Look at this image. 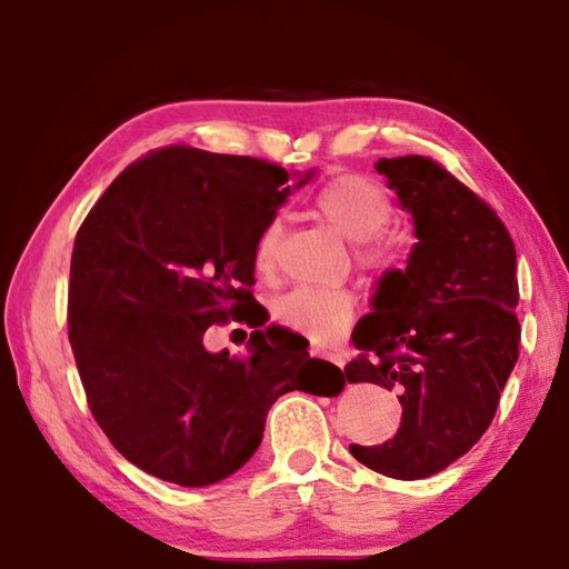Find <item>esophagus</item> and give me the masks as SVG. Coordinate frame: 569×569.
I'll use <instances>...</instances> for the list:
<instances>
[{
  "label": "esophagus",
  "instance_id": "esophagus-1",
  "mask_svg": "<svg viewBox=\"0 0 569 569\" xmlns=\"http://www.w3.org/2000/svg\"><path fill=\"white\" fill-rule=\"evenodd\" d=\"M310 355H313V358H326V360H330V362H336L338 367H342V365H345V362L338 358V355H330V352L320 350V348H310Z\"/></svg>",
  "mask_w": 569,
  "mask_h": 569
}]
</instances>
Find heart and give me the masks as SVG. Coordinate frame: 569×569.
<instances>
[{
    "label": "heart",
    "mask_w": 569,
    "mask_h": 569,
    "mask_svg": "<svg viewBox=\"0 0 569 569\" xmlns=\"http://www.w3.org/2000/svg\"><path fill=\"white\" fill-rule=\"evenodd\" d=\"M313 207L318 214L338 229L342 237L358 241V261L375 273H387L399 266V256L392 243L380 237V231L392 221L395 207L387 189L365 174H338L322 184ZM281 249V224H266L253 249V261L259 273H273ZM355 316V296L342 288L296 286L273 303V318L283 328L316 342L338 338Z\"/></svg>",
    "instance_id": "obj_1"
}]
</instances>
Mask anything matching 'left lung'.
I'll return each instance as SVG.
<instances>
[{"mask_svg":"<svg viewBox=\"0 0 569 569\" xmlns=\"http://www.w3.org/2000/svg\"><path fill=\"white\" fill-rule=\"evenodd\" d=\"M411 219L417 243L405 271H387L352 330L362 350L348 382L397 392L402 425L377 447L350 453L399 481L447 469L483 437L518 362L516 247L503 221L439 162L421 154L382 158Z\"/></svg>","mask_w":569,"mask_h":569,"instance_id":"left-lung-1","label":"left lung"}]
</instances>
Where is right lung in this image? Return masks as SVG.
Wrapping results in <instances>:
<instances>
[{
	"label": "right lung",
	"instance_id": "obj_1",
	"mask_svg": "<svg viewBox=\"0 0 569 569\" xmlns=\"http://www.w3.org/2000/svg\"><path fill=\"white\" fill-rule=\"evenodd\" d=\"M288 180L266 160L170 144L126 167L76 233L78 375L98 427L144 473L217 483L259 449L278 397L345 387L340 367L310 358L308 340L283 328L253 330L247 358L204 348L214 322H266L251 310L253 249Z\"/></svg>",
	"mask_w": 569,
	"mask_h": 569
}]
</instances>
